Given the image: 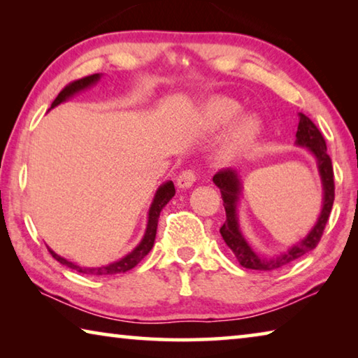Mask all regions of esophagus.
Wrapping results in <instances>:
<instances>
[{
	"mask_svg": "<svg viewBox=\"0 0 358 358\" xmlns=\"http://www.w3.org/2000/svg\"><path fill=\"white\" fill-rule=\"evenodd\" d=\"M196 180H197L196 172L189 169V171H185L178 175L177 185H178V187H183L185 189V187H191L194 183H196Z\"/></svg>",
	"mask_w": 358,
	"mask_h": 358,
	"instance_id": "obj_1",
	"label": "esophagus"
}]
</instances>
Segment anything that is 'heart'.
Returning a JSON list of instances; mask_svg holds the SVG:
<instances>
[{
	"label": "heart",
	"instance_id": "1",
	"mask_svg": "<svg viewBox=\"0 0 358 358\" xmlns=\"http://www.w3.org/2000/svg\"><path fill=\"white\" fill-rule=\"evenodd\" d=\"M241 110L240 102L227 96H215L208 99L201 108V121L208 131L221 129L233 121L224 137V150L229 153L245 150L256 141L260 132L259 120L250 113L236 115Z\"/></svg>",
	"mask_w": 358,
	"mask_h": 358
}]
</instances>
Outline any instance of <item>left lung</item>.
I'll use <instances>...</instances> for the list:
<instances>
[{"instance_id": "1", "label": "left lung", "mask_w": 358, "mask_h": 358, "mask_svg": "<svg viewBox=\"0 0 358 358\" xmlns=\"http://www.w3.org/2000/svg\"><path fill=\"white\" fill-rule=\"evenodd\" d=\"M299 129H296V147L306 148L314 156L317 164V171L320 175V181H322V210L317 217L316 224H314L310 234L305 238L300 240L299 243L290 246L287 251L275 254V256H262V254L256 252L248 243L245 235L241 234L240 224H238V213L237 207L241 196V180L237 171L234 169H224V171L217 172L213 177V183L220 187L221 197L224 202V208H226V222L222 224L220 229L222 240L237 257L241 266L251 270H260V271H271L278 270L281 266H286L287 264L294 262V260L305 256L306 252L313 251L317 246L320 237H322L325 224L329 221L330 211L333 207V201H335V180H333V167L331 159L327 155V145L322 134L317 129V126L306 117V115L299 113Z\"/></svg>"}]
</instances>
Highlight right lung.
<instances>
[{
  "label": "right lung",
  "instance_id": "obj_1",
  "mask_svg": "<svg viewBox=\"0 0 358 358\" xmlns=\"http://www.w3.org/2000/svg\"><path fill=\"white\" fill-rule=\"evenodd\" d=\"M99 78H101V74H93V76L78 78V80L66 85V87L57 96V99L52 102L50 108L57 107V106L62 104V102L71 99L72 96H76L77 93L83 92V90L93 87L94 83L99 82ZM173 196H175V186H173L172 181H166V183H162L159 187H157V191H156L155 197H153V202H151V205H150L147 229H145V234H143V237L141 240V243H138L129 254H126L124 257H121L120 260H117V262H112V264L104 265V266H96V268L93 266V268H92V266H80V265H77L74 262H71V260L58 256L55 251H52L50 248L47 246L48 251H50L52 256L55 257L59 264L69 266V268H72V270H77L78 273L96 275V276L124 273V271L134 268V266L138 262H141V260L151 251V248H153V245H155V238H156V229H157V220H159V213Z\"/></svg>",
  "mask_w": 358,
  "mask_h": 358
}]
</instances>
